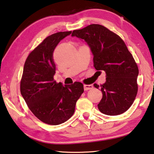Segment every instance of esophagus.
I'll list each match as a JSON object with an SVG mask.
<instances>
[{
  "mask_svg": "<svg viewBox=\"0 0 154 154\" xmlns=\"http://www.w3.org/2000/svg\"><path fill=\"white\" fill-rule=\"evenodd\" d=\"M83 88H84V90H89L93 88L92 85H83Z\"/></svg>",
  "mask_w": 154,
  "mask_h": 154,
  "instance_id": "obj_1",
  "label": "esophagus"
}]
</instances>
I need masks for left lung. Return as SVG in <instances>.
Here are the masks:
<instances>
[{
    "instance_id": "left-lung-1",
    "label": "left lung",
    "mask_w": 154,
    "mask_h": 154,
    "mask_svg": "<svg viewBox=\"0 0 154 154\" xmlns=\"http://www.w3.org/2000/svg\"><path fill=\"white\" fill-rule=\"evenodd\" d=\"M72 36L84 40L94 56V66L104 71L106 82L100 85L103 98L98 107L107 116L124 113L136 98L138 66L126 44L119 36L99 24H90L72 31ZM96 88L99 85L94 83Z\"/></svg>"
}]
</instances>
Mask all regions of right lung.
Segmentation results:
<instances>
[{"label":"right lung","instance_id":"right-lung-1","mask_svg":"<svg viewBox=\"0 0 154 154\" xmlns=\"http://www.w3.org/2000/svg\"><path fill=\"white\" fill-rule=\"evenodd\" d=\"M71 32H60L48 36L29 54L24 64L21 94L32 113L48 124L58 125L71 118L84 91L80 82L64 86L54 80V49Z\"/></svg>","mask_w":154,"mask_h":154}]
</instances>
